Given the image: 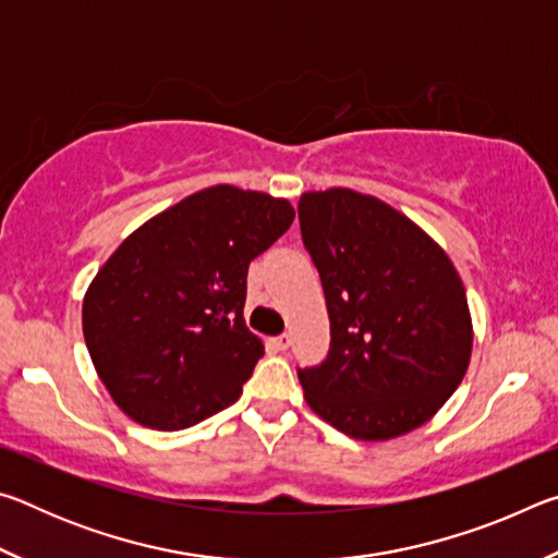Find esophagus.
I'll return each instance as SVG.
<instances>
[{
  "label": "esophagus",
  "mask_w": 558,
  "mask_h": 558,
  "mask_svg": "<svg viewBox=\"0 0 558 558\" xmlns=\"http://www.w3.org/2000/svg\"><path fill=\"white\" fill-rule=\"evenodd\" d=\"M272 347L278 349V352H286V349L290 347V335L288 332H282V335H278L276 339H272Z\"/></svg>",
  "instance_id": "1"
}]
</instances>
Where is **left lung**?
<instances>
[{"mask_svg":"<svg viewBox=\"0 0 558 558\" xmlns=\"http://www.w3.org/2000/svg\"><path fill=\"white\" fill-rule=\"evenodd\" d=\"M298 216L329 315L327 356L298 369L310 409L359 440L418 428L470 364L458 270L403 214L352 189L302 194Z\"/></svg>","mask_w":558,"mask_h":558,"instance_id":"8db88e82","label":"left lung"}]
</instances>
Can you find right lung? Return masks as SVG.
<instances>
[{
    "label": "right lung",
    "mask_w": 558,
    "mask_h": 558,
    "mask_svg": "<svg viewBox=\"0 0 558 558\" xmlns=\"http://www.w3.org/2000/svg\"><path fill=\"white\" fill-rule=\"evenodd\" d=\"M292 219L286 199L219 184L120 243L83 300V335L130 418L182 430L239 399L263 356L243 323L248 266Z\"/></svg>",
    "instance_id": "obj_1"
}]
</instances>
